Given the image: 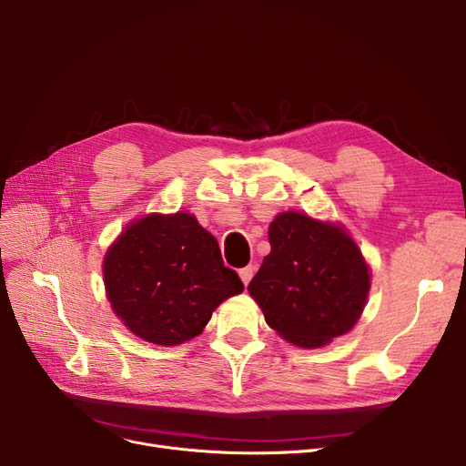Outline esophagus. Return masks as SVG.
Returning <instances> with one entry per match:
<instances>
[{"label":"esophagus","instance_id":"obj_1","mask_svg":"<svg viewBox=\"0 0 466 466\" xmlns=\"http://www.w3.org/2000/svg\"><path fill=\"white\" fill-rule=\"evenodd\" d=\"M253 274H255V268H253V266H246V268H241V270H239V278H241L243 285H249V281H251Z\"/></svg>","mask_w":466,"mask_h":466}]
</instances>
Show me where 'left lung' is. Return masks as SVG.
Instances as JSON below:
<instances>
[{
  "label": "left lung",
  "mask_w": 466,
  "mask_h": 466,
  "mask_svg": "<svg viewBox=\"0 0 466 466\" xmlns=\"http://www.w3.org/2000/svg\"><path fill=\"white\" fill-rule=\"evenodd\" d=\"M268 239L272 251L249 283L266 323L300 348H321L351 330L370 290L355 241L295 211L274 218Z\"/></svg>",
  "instance_id": "8db88e82"
}]
</instances>
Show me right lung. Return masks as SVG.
Here are the masks:
<instances>
[{
  "label": "right lung",
  "mask_w": 466,
  "mask_h": 466,
  "mask_svg": "<svg viewBox=\"0 0 466 466\" xmlns=\"http://www.w3.org/2000/svg\"><path fill=\"white\" fill-rule=\"evenodd\" d=\"M104 279L122 323L158 346L198 336L215 308L243 290L217 239L188 213L132 223L107 251Z\"/></svg>",
  "instance_id": "add662e5"
}]
</instances>
